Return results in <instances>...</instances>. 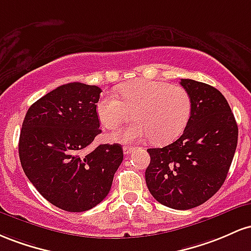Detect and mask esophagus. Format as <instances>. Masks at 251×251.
I'll list each match as a JSON object with an SVG mask.
<instances>
[{
    "label": "esophagus",
    "mask_w": 251,
    "mask_h": 251,
    "mask_svg": "<svg viewBox=\"0 0 251 251\" xmlns=\"http://www.w3.org/2000/svg\"><path fill=\"white\" fill-rule=\"evenodd\" d=\"M134 151H135L134 147H128V146H126V147L123 148V153H125V155H129V154L133 153Z\"/></svg>",
    "instance_id": "esophagus-1"
}]
</instances>
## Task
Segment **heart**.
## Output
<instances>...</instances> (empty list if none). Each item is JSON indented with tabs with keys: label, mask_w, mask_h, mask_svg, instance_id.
I'll list each match as a JSON object with an SVG mask.
<instances>
[{
	"label": "heart",
	"mask_w": 251,
	"mask_h": 251,
	"mask_svg": "<svg viewBox=\"0 0 251 251\" xmlns=\"http://www.w3.org/2000/svg\"><path fill=\"white\" fill-rule=\"evenodd\" d=\"M121 100L104 94L97 103L100 123L115 130L131 117V125L112 134L118 142H136L151 137L157 145L176 140L186 128L192 111L190 92L161 80L136 79L118 89Z\"/></svg>",
	"instance_id": "b5f03b06"
}]
</instances>
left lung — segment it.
Segmentation results:
<instances>
[{
	"instance_id": "left-lung-1",
	"label": "left lung",
	"mask_w": 251,
	"mask_h": 251,
	"mask_svg": "<svg viewBox=\"0 0 251 251\" xmlns=\"http://www.w3.org/2000/svg\"><path fill=\"white\" fill-rule=\"evenodd\" d=\"M192 100L191 117L178 140L149 148L146 182L160 204L188 210L209 201L226 179L237 147L238 126L229 103L216 88L181 79Z\"/></svg>"
}]
</instances>
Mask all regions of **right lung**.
<instances>
[{
  "mask_svg": "<svg viewBox=\"0 0 251 251\" xmlns=\"http://www.w3.org/2000/svg\"><path fill=\"white\" fill-rule=\"evenodd\" d=\"M98 86L69 83L28 109L19 141L25 174L38 192L59 209L88 211L108 196L122 163L121 145L86 148L100 134Z\"/></svg>",
  "mask_w": 251,
  "mask_h": 251,
  "instance_id": "add662e5",
  "label": "right lung"
}]
</instances>
